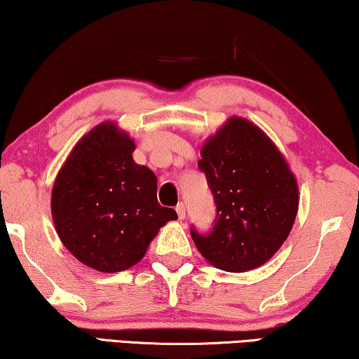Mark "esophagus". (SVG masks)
Listing matches in <instances>:
<instances>
[{
    "instance_id": "34e87169",
    "label": "esophagus",
    "mask_w": 359,
    "mask_h": 359,
    "mask_svg": "<svg viewBox=\"0 0 359 359\" xmlns=\"http://www.w3.org/2000/svg\"><path fill=\"white\" fill-rule=\"evenodd\" d=\"M176 213H178V218L180 219H184V217H186V207H184V203L183 202H180L178 205H176Z\"/></svg>"
}]
</instances>
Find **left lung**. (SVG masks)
<instances>
[{"label": "left lung", "instance_id": "1", "mask_svg": "<svg viewBox=\"0 0 359 359\" xmlns=\"http://www.w3.org/2000/svg\"><path fill=\"white\" fill-rule=\"evenodd\" d=\"M217 217L208 234L191 236L207 262L229 273L266 263L287 239L299 186L274 142L247 118L231 117L201 149Z\"/></svg>", "mask_w": 359, "mask_h": 359}]
</instances>
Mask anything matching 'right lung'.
Here are the masks:
<instances>
[{
	"label": "right lung",
	"mask_w": 359,
	"mask_h": 359,
	"mask_svg": "<svg viewBox=\"0 0 359 359\" xmlns=\"http://www.w3.org/2000/svg\"><path fill=\"white\" fill-rule=\"evenodd\" d=\"M135 142L112 122L72 149L53 186L59 239L101 273L125 271L144 257L158 229L178 215L157 202V176L133 161Z\"/></svg>",
	"instance_id": "add662e5"
}]
</instances>
